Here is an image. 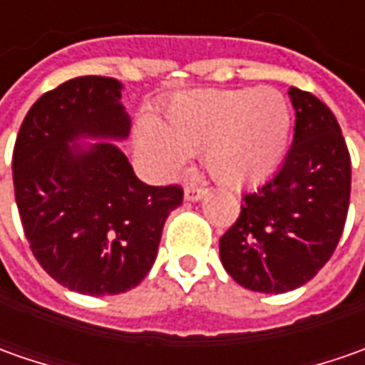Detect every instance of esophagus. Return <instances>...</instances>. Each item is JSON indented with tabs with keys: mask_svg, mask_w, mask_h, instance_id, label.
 <instances>
[{
	"mask_svg": "<svg viewBox=\"0 0 365 365\" xmlns=\"http://www.w3.org/2000/svg\"><path fill=\"white\" fill-rule=\"evenodd\" d=\"M205 195H207V189L205 187H195V185H190L185 189V201H190V203H197V201H201Z\"/></svg>",
	"mask_w": 365,
	"mask_h": 365,
	"instance_id": "1",
	"label": "esophagus"
}]
</instances>
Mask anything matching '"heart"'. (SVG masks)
<instances>
[{
    "label": "heart",
    "instance_id": "obj_1",
    "mask_svg": "<svg viewBox=\"0 0 365 365\" xmlns=\"http://www.w3.org/2000/svg\"><path fill=\"white\" fill-rule=\"evenodd\" d=\"M290 107L276 89H199L164 107L154 125L135 132V150L160 175H176L189 156L205 152L217 182L258 185L284 160Z\"/></svg>",
    "mask_w": 365,
    "mask_h": 365
}]
</instances>
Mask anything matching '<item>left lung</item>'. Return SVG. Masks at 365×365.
I'll return each mask as SVG.
<instances>
[{
  "label": "left lung",
  "mask_w": 365,
  "mask_h": 365,
  "mask_svg": "<svg viewBox=\"0 0 365 365\" xmlns=\"http://www.w3.org/2000/svg\"><path fill=\"white\" fill-rule=\"evenodd\" d=\"M294 140L282 166L244 195L242 213L219 240L221 264L237 284L280 294L307 284L344 233L351 162L341 128L315 95L288 89Z\"/></svg>",
  "instance_id": "left-lung-1"
}]
</instances>
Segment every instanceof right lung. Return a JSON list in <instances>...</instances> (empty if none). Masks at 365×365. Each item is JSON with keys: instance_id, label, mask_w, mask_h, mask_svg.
<instances>
[{"instance_id": "obj_1", "label": "right lung", "mask_w": 365, "mask_h": 365, "mask_svg": "<svg viewBox=\"0 0 365 365\" xmlns=\"http://www.w3.org/2000/svg\"><path fill=\"white\" fill-rule=\"evenodd\" d=\"M118 78L77 77L44 93L14 148V190L38 264L89 297L138 287L180 187H150L115 142L130 135Z\"/></svg>"}]
</instances>
